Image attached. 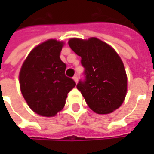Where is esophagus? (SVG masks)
<instances>
[{
  "label": "esophagus",
  "mask_w": 154,
  "mask_h": 154,
  "mask_svg": "<svg viewBox=\"0 0 154 154\" xmlns=\"http://www.w3.org/2000/svg\"><path fill=\"white\" fill-rule=\"evenodd\" d=\"M73 79H74V80L76 83L78 82V76H77V75H74V77H73Z\"/></svg>",
  "instance_id": "1"
}]
</instances>
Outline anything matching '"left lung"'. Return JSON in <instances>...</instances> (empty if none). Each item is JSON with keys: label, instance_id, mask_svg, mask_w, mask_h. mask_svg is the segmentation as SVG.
I'll use <instances>...</instances> for the list:
<instances>
[{"label": "left lung", "instance_id": "8db88e82", "mask_svg": "<svg viewBox=\"0 0 154 154\" xmlns=\"http://www.w3.org/2000/svg\"><path fill=\"white\" fill-rule=\"evenodd\" d=\"M68 45L81 57L85 68L84 80L76 86L88 106L98 114H109L119 108L127 93V75L120 56L96 38H71Z\"/></svg>", "mask_w": 154, "mask_h": 154}]
</instances>
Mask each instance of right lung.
Returning a JSON list of instances; mask_svg holds the SVG:
<instances>
[{"mask_svg":"<svg viewBox=\"0 0 154 154\" xmlns=\"http://www.w3.org/2000/svg\"><path fill=\"white\" fill-rule=\"evenodd\" d=\"M62 42L50 39L28 55L20 73V90L29 107L44 116H53L65 105L76 83L65 75L66 64L60 53Z\"/></svg>","mask_w":154,"mask_h":154,"instance_id":"add662e5","label":"right lung"}]
</instances>
